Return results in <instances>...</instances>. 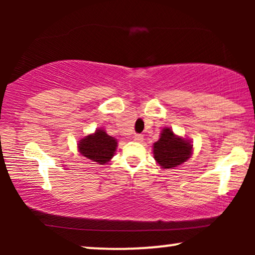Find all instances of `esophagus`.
I'll list each match as a JSON object with an SVG mask.
<instances>
[{
	"label": "esophagus",
	"instance_id": "esophagus-1",
	"mask_svg": "<svg viewBox=\"0 0 255 255\" xmlns=\"http://www.w3.org/2000/svg\"><path fill=\"white\" fill-rule=\"evenodd\" d=\"M133 140L134 141H138V142L142 141V135L141 134H134L133 135Z\"/></svg>",
	"mask_w": 255,
	"mask_h": 255
}]
</instances>
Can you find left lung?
Segmentation results:
<instances>
[{
    "mask_svg": "<svg viewBox=\"0 0 255 255\" xmlns=\"http://www.w3.org/2000/svg\"><path fill=\"white\" fill-rule=\"evenodd\" d=\"M191 148L189 141L174 134L172 128H165L153 145V154L162 168H174L190 158Z\"/></svg>",
    "mask_w": 255,
    "mask_h": 255,
    "instance_id": "obj_1",
    "label": "left lung"
}]
</instances>
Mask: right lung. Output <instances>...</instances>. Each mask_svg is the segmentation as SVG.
<instances>
[{
	"label": "right lung",
	"instance_id": "1",
	"mask_svg": "<svg viewBox=\"0 0 255 255\" xmlns=\"http://www.w3.org/2000/svg\"><path fill=\"white\" fill-rule=\"evenodd\" d=\"M79 152L85 158L104 165L113 158L117 147V140L104 130H96L95 133L86 135L78 144Z\"/></svg>",
	"mask_w": 255,
	"mask_h": 255
}]
</instances>
